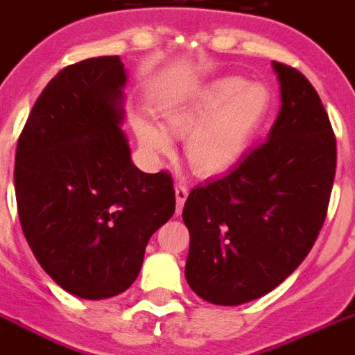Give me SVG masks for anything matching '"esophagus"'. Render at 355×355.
Returning a JSON list of instances; mask_svg holds the SVG:
<instances>
[{
    "mask_svg": "<svg viewBox=\"0 0 355 355\" xmlns=\"http://www.w3.org/2000/svg\"><path fill=\"white\" fill-rule=\"evenodd\" d=\"M187 196H189L187 187L175 185V213H178V215H180L181 211H183V205H185Z\"/></svg>",
    "mask_w": 355,
    "mask_h": 355,
    "instance_id": "1",
    "label": "esophagus"
}]
</instances>
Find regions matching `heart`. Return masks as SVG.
I'll return each instance as SVG.
<instances>
[{"label":"heart","mask_w":355,"mask_h":355,"mask_svg":"<svg viewBox=\"0 0 355 355\" xmlns=\"http://www.w3.org/2000/svg\"><path fill=\"white\" fill-rule=\"evenodd\" d=\"M272 109V94L265 85L241 78H218L198 87L164 112L166 128L189 137L187 159L202 174H220L232 168L252 146ZM140 146L153 155H170V133L146 116L133 120Z\"/></svg>","instance_id":"heart-1"}]
</instances>
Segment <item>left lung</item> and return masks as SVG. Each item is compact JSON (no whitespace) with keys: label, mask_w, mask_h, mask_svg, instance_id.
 <instances>
[{"label":"left lung","mask_w":355,"mask_h":355,"mask_svg":"<svg viewBox=\"0 0 355 355\" xmlns=\"http://www.w3.org/2000/svg\"><path fill=\"white\" fill-rule=\"evenodd\" d=\"M282 107L270 133L226 175L194 187L185 277L216 306L265 296L306 259L326 218L337 148L328 112L298 70L272 62Z\"/></svg>","instance_id":"obj_1"}]
</instances>
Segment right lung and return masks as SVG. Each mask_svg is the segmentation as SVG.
Instances as JSON below:
<instances>
[{"label": "right lung", "instance_id": "right-lung-1", "mask_svg": "<svg viewBox=\"0 0 355 355\" xmlns=\"http://www.w3.org/2000/svg\"><path fill=\"white\" fill-rule=\"evenodd\" d=\"M120 57L62 68L18 139L15 189L21 230L48 276L85 300L131 287L153 233L175 211L172 178L133 164Z\"/></svg>", "mask_w": 355, "mask_h": 355}]
</instances>
